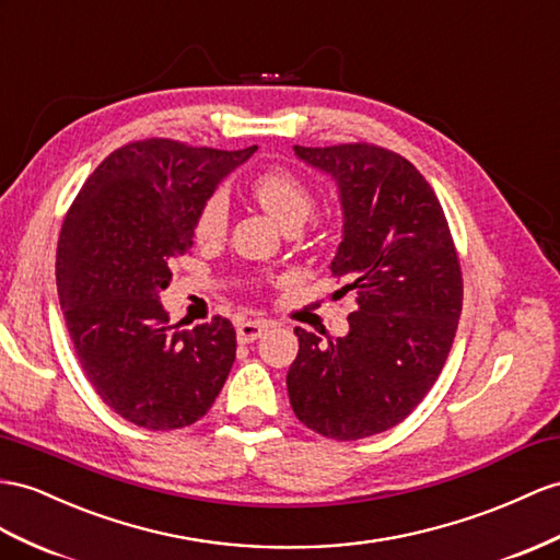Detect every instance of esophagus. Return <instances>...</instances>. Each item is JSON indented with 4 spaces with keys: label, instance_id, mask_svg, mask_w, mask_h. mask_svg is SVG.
Returning a JSON list of instances; mask_svg holds the SVG:
<instances>
[{
    "label": "esophagus",
    "instance_id": "1",
    "mask_svg": "<svg viewBox=\"0 0 560 560\" xmlns=\"http://www.w3.org/2000/svg\"><path fill=\"white\" fill-rule=\"evenodd\" d=\"M267 331V322L260 319H250V322H241L236 324V338L238 342H253L260 338Z\"/></svg>",
    "mask_w": 560,
    "mask_h": 560
}]
</instances>
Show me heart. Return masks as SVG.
<instances>
[{"mask_svg":"<svg viewBox=\"0 0 560 560\" xmlns=\"http://www.w3.org/2000/svg\"><path fill=\"white\" fill-rule=\"evenodd\" d=\"M253 196L269 218L281 226L303 224L314 206L310 186L285 167H269L262 175H257L253 182ZM226 218L229 200L222 191H214L196 218V238H220L226 229Z\"/></svg>","mask_w":560,"mask_h":560,"instance_id":"heart-1","label":"heart"}]
</instances>
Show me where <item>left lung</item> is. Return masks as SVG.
Here are the masks:
<instances>
[{
	"mask_svg": "<svg viewBox=\"0 0 560 560\" xmlns=\"http://www.w3.org/2000/svg\"><path fill=\"white\" fill-rule=\"evenodd\" d=\"M293 151L336 184L342 236L328 269L357 307L342 338L295 328L285 385L314 433L362 440L405 421L433 388L462 317V267L440 200L407 158L371 143Z\"/></svg>",
	"mask_w": 560,
	"mask_h": 560,
	"instance_id": "1",
	"label": "left lung"
}]
</instances>
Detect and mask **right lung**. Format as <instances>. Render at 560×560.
Here are the masks:
<instances>
[{
  "mask_svg": "<svg viewBox=\"0 0 560 560\" xmlns=\"http://www.w3.org/2000/svg\"><path fill=\"white\" fill-rule=\"evenodd\" d=\"M255 151L127 143L92 172L66 214L56 289L70 340L96 395L139 428L175 430L206 417L236 360L232 322L179 331L161 293L170 262L194 246L200 208Z\"/></svg>",
  "mask_w": 560,
  "mask_h": 560,
  "instance_id": "1",
  "label": "right lung"
}]
</instances>
